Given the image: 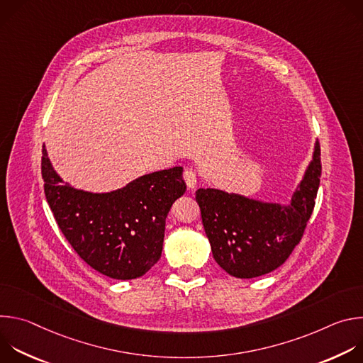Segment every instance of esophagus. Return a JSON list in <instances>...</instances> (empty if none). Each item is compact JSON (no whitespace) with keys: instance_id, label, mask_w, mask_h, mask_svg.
Instances as JSON below:
<instances>
[{"instance_id":"obj_1","label":"esophagus","mask_w":363,"mask_h":363,"mask_svg":"<svg viewBox=\"0 0 363 363\" xmlns=\"http://www.w3.org/2000/svg\"><path fill=\"white\" fill-rule=\"evenodd\" d=\"M184 181H185V184H186V186L188 188H195L196 186V172L192 169V168H188V169H185V172H184Z\"/></svg>"}]
</instances>
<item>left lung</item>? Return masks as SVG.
Instances as JSON below:
<instances>
[{
    "label": "left lung",
    "mask_w": 363,
    "mask_h": 363,
    "mask_svg": "<svg viewBox=\"0 0 363 363\" xmlns=\"http://www.w3.org/2000/svg\"><path fill=\"white\" fill-rule=\"evenodd\" d=\"M320 145L287 205L216 188L195 192L216 262L230 276L252 279L280 267L300 242L320 184Z\"/></svg>",
    "instance_id": "8db88e82"
}]
</instances>
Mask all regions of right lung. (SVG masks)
<instances>
[{"label":"right lung","mask_w":363,"mask_h":363,"mask_svg":"<svg viewBox=\"0 0 363 363\" xmlns=\"http://www.w3.org/2000/svg\"><path fill=\"white\" fill-rule=\"evenodd\" d=\"M182 167L142 175L111 192H89L65 182L43 145L44 194L74 251L96 272L116 280L143 276L164 245L165 220L186 185Z\"/></svg>","instance_id":"right-lung-1"}]
</instances>
